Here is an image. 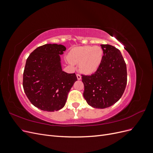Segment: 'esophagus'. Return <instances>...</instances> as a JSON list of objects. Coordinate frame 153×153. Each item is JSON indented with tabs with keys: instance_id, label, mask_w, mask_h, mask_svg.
Instances as JSON below:
<instances>
[{
	"instance_id": "34e87169",
	"label": "esophagus",
	"mask_w": 153,
	"mask_h": 153,
	"mask_svg": "<svg viewBox=\"0 0 153 153\" xmlns=\"http://www.w3.org/2000/svg\"><path fill=\"white\" fill-rule=\"evenodd\" d=\"M76 77H77V79H78V80H81L82 76H81V75H80V74H77V75H76Z\"/></svg>"
}]
</instances>
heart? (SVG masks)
<instances>
[{
  "instance_id": "b5f03b06",
  "label": "heart",
  "mask_w": 153,
  "mask_h": 153,
  "mask_svg": "<svg viewBox=\"0 0 153 153\" xmlns=\"http://www.w3.org/2000/svg\"><path fill=\"white\" fill-rule=\"evenodd\" d=\"M103 56V50L99 46H84L71 50L68 62L71 64H79L82 73L91 74L99 68Z\"/></svg>"
}]
</instances>
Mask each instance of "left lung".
Wrapping results in <instances>:
<instances>
[{"label": "left lung", "instance_id": "1", "mask_svg": "<svg viewBox=\"0 0 153 153\" xmlns=\"http://www.w3.org/2000/svg\"><path fill=\"white\" fill-rule=\"evenodd\" d=\"M103 56L97 71L91 75H82L84 97L88 105L96 108L113 105L123 94L127 84L126 65L117 48L101 45Z\"/></svg>", "mask_w": 153, "mask_h": 153}]
</instances>
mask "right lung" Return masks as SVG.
<instances>
[{
  "label": "right lung",
  "mask_w": 153,
  "mask_h": 153,
  "mask_svg": "<svg viewBox=\"0 0 153 153\" xmlns=\"http://www.w3.org/2000/svg\"><path fill=\"white\" fill-rule=\"evenodd\" d=\"M66 48L46 44L34 50L27 58L23 87L31 103L47 112L62 108L68 94L77 80L75 73L62 71L61 56Z\"/></svg>",
  "instance_id": "add662e5"
}]
</instances>
